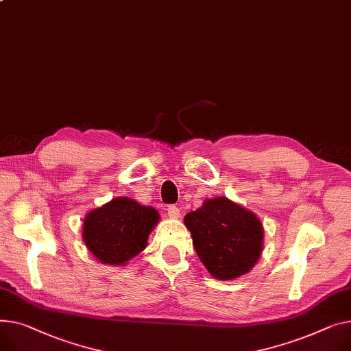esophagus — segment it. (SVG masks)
Listing matches in <instances>:
<instances>
[{
  "mask_svg": "<svg viewBox=\"0 0 351 351\" xmlns=\"http://www.w3.org/2000/svg\"><path fill=\"white\" fill-rule=\"evenodd\" d=\"M167 212H168V216H169V217H172V219H178V217H179V215H180V210H179V207H178V206H175V204L168 206Z\"/></svg>",
  "mask_w": 351,
  "mask_h": 351,
  "instance_id": "1",
  "label": "esophagus"
}]
</instances>
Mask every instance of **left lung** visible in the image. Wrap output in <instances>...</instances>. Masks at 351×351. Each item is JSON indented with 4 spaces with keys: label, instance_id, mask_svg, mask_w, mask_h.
Instances as JSON below:
<instances>
[{
    "label": "left lung",
    "instance_id": "1",
    "mask_svg": "<svg viewBox=\"0 0 351 351\" xmlns=\"http://www.w3.org/2000/svg\"><path fill=\"white\" fill-rule=\"evenodd\" d=\"M193 245L207 271L217 279L247 274L263 251L264 230L254 213L228 200H204L196 212L184 216Z\"/></svg>",
    "mask_w": 351,
    "mask_h": 351
}]
</instances>
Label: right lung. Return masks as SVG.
<instances>
[{
  "mask_svg": "<svg viewBox=\"0 0 351 351\" xmlns=\"http://www.w3.org/2000/svg\"><path fill=\"white\" fill-rule=\"evenodd\" d=\"M158 221L155 208L128 197H115L87 215L83 239L97 260L123 265L147 247L149 232Z\"/></svg>",
  "mask_w": 351,
  "mask_h": 351,
  "instance_id": "add662e5",
  "label": "right lung"
}]
</instances>
